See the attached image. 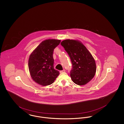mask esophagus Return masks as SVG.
<instances>
[{"label":"esophagus","instance_id":"obj_1","mask_svg":"<svg viewBox=\"0 0 124 124\" xmlns=\"http://www.w3.org/2000/svg\"><path fill=\"white\" fill-rule=\"evenodd\" d=\"M65 71V69H64V70H62V71H60L59 72H60V73H63V72H64Z\"/></svg>","mask_w":124,"mask_h":124}]
</instances>
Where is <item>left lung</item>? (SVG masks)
<instances>
[{
	"label": "left lung",
	"instance_id": "obj_1",
	"mask_svg": "<svg viewBox=\"0 0 124 124\" xmlns=\"http://www.w3.org/2000/svg\"><path fill=\"white\" fill-rule=\"evenodd\" d=\"M68 54L72 63L70 76L72 81L83 85L90 81L96 71V65L91 53L77 40L65 39L61 43Z\"/></svg>",
	"mask_w": 124,
	"mask_h": 124
}]
</instances>
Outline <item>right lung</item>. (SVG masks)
Returning a JSON list of instances; mask_svg holds the SVG:
<instances>
[{
	"label": "right lung",
	"instance_id": "1",
	"mask_svg": "<svg viewBox=\"0 0 124 124\" xmlns=\"http://www.w3.org/2000/svg\"><path fill=\"white\" fill-rule=\"evenodd\" d=\"M60 40L48 39L36 47L30 55L28 67L33 80L43 86L53 84L59 76V72L54 69V49Z\"/></svg>",
	"mask_w": 124,
	"mask_h": 124
}]
</instances>
